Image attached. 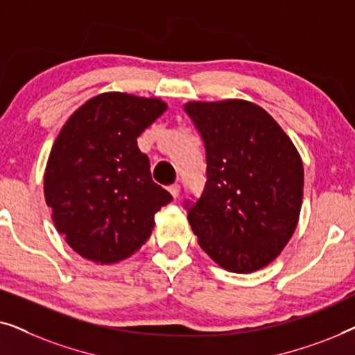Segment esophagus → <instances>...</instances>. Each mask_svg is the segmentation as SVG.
<instances>
[{"label": "esophagus", "mask_w": 355, "mask_h": 355, "mask_svg": "<svg viewBox=\"0 0 355 355\" xmlns=\"http://www.w3.org/2000/svg\"><path fill=\"white\" fill-rule=\"evenodd\" d=\"M168 191H169V193H171L174 198H178L179 197V192H181V186H179V184H171V186L168 187Z\"/></svg>", "instance_id": "obj_1"}]
</instances>
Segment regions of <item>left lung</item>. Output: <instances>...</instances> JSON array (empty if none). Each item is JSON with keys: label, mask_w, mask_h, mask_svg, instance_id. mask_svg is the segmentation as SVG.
<instances>
[{"label": "left lung", "mask_w": 355, "mask_h": 355, "mask_svg": "<svg viewBox=\"0 0 355 355\" xmlns=\"http://www.w3.org/2000/svg\"><path fill=\"white\" fill-rule=\"evenodd\" d=\"M205 144L207 182L186 202L198 244L221 268L252 273L281 254L299 221L304 166L281 125L245 100L189 101Z\"/></svg>", "instance_id": "obj_1"}]
</instances>
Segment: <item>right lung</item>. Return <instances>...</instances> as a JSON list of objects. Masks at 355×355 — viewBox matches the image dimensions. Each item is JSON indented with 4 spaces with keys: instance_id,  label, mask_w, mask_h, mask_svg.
Returning a JSON list of instances; mask_svg holds the SVG:
<instances>
[{
    "instance_id": "obj_1",
    "label": "right lung",
    "mask_w": 355,
    "mask_h": 355,
    "mask_svg": "<svg viewBox=\"0 0 355 355\" xmlns=\"http://www.w3.org/2000/svg\"><path fill=\"white\" fill-rule=\"evenodd\" d=\"M168 105L108 92L85 101L62 125L48 157L43 191L60 234L80 257L114 263L152 234L155 213L173 200L152 181L137 137Z\"/></svg>"
}]
</instances>
